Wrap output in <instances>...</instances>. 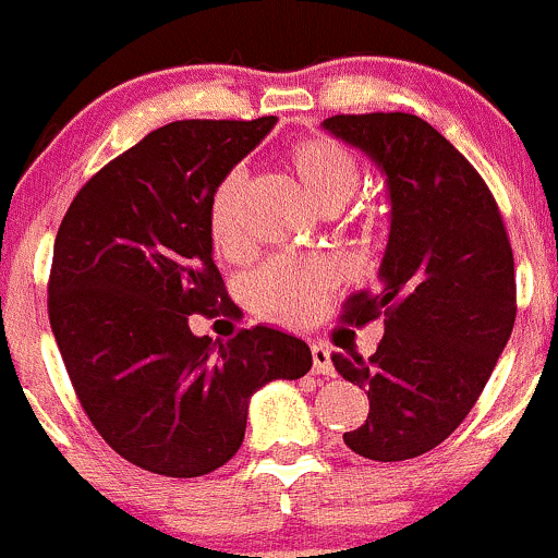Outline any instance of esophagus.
I'll return each instance as SVG.
<instances>
[{
    "label": "esophagus",
    "instance_id": "obj_1",
    "mask_svg": "<svg viewBox=\"0 0 558 558\" xmlns=\"http://www.w3.org/2000/svg\"><path fill=\"white\" fill-rule=\"evenodd\" d=\"M313 373L315 375H335V367H331V359H329V348L326 345H313Z\"/></svg>",
    "mask_w": 558,
    "mask_h": 558
}]
</instances>
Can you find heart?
Returning a JSON list of instances; mask_svg holds the SVG:
<instances>
[{
  "label": "heart",
  "mask_w": 558,
  "mask_h": 558,
  "mask_svg": "<svg viewBox=\"0 0 558 558\" xmlns=\"http://www.w3.org/2000/svg\"><path fill=\"white\" fill-rule=\"evenodd\" d=\"M289 161L311 199L324 210H337L345 205L362 180L356 156L329 137L300 140L291 145ZM243 183V170H229L216 183L210 205H207V229H210L213 247L223 256H234L240 251L238 205ZM331 283H335V272L326 262L280 256L253 272V278L247 280V302L262 318L296 326L313 318Z\"/></svg>",
  "instance_id": "obj_1"
}]
</instances>
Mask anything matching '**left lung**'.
Returning <instances> with one entry per match:
<instances>
[{
  "mask_svg": "<svg viewBox=\"0 0 558 558\" xmlns=\"http://www.w3.org/2000/svg\"><path fill=\"white\" fill-rule=\"evenodd\" d=\"M324 129L373 156L391 191L380 289L353 294L340 315L356 329L384 315L386 335L369 359L331 353L369 399L342 440L364 459H415L453 435L508 345L513 247L486 180L418 116H331Z\"/></svg>",
  "mask_w": 558,
  "mask_h": 558,
  "instance_id": "8db88e82",
  "label": "left lung"
}]
</instances>
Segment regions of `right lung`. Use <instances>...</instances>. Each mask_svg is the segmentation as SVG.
<instances>
[{"instance_id": "add662e5", "label": "right lung", "mask_w": 558, "mask_h": 558, "mask_svg": "<svg viewBox=\"0 0 558 558\" xmlns=\"http://www.w3.org/2000/svg\"><path fill=\"white\" fill-rule=\"evenodd\" d=\"M272 126L275 116L167 123L107 161L56 234L48 315L66 375L107 446L156 475L227 464L251 393L313 367L286 331L253 326L216 345L189 326L240 313L213 262L207 205Z\"/></svg>"}]
</instances>
